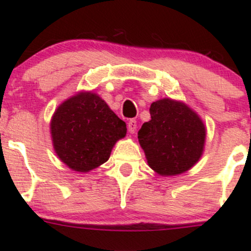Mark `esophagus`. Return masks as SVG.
<instances>
[{
  "label": "esophagus",
  "instance_id": "obj_1",
  "mask_svg": "<svg viewBox=\"0 0 251 251\" xmlns=\"http://www.w3.org/2000/svg\"><path fill=\"white\" fill-rule=\"evenodd\" d=\"M127 128H128L129 133H134L135 129H137V122H135L134 119L128 120V123H127Z\"/></svg>",
  "mask_w": 251,
  "mask_h": 251
}]
</instances>
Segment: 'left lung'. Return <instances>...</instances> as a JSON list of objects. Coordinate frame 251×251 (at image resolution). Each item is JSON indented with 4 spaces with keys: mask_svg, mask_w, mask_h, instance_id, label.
Wrapping results in <instances>:
<instances>
[{
    "mask_svg": "<svg viewBox=\"0 0 251 251\" xmlns=\"http://www.w3.org/2000/svg\"><path fill=\"white\" fill-rule=\"evenodd\" d=\"M151 120L138 131L150 168L162 176L188 171L201 158L205 127L185 103L171 99L152 102Z\"/></svg>",
    "mask_w": 251,
    "mask_h": 251,
    "instance_id": "1",
    "label": "left lung"
}]
</instances>
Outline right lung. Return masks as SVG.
Masks as SVG:
<instances>
[{
  "label": "right lung",
  "mask_w": 251,
  "mask_h": 251,
  "mask_svg": "<svg viewBox=\"0 0 251 251\" xmlns=\"http://www.w3.org/2000/svg\"><path fill=\"white\" fill-rule=\"evenodd\" d=\"M126 124L101 98L79 93L57 107L50 123L54 149L72 170L88 172L107 162Z\"/></svg>",
  "instance_id": "add662e5"
}]
</instances>
